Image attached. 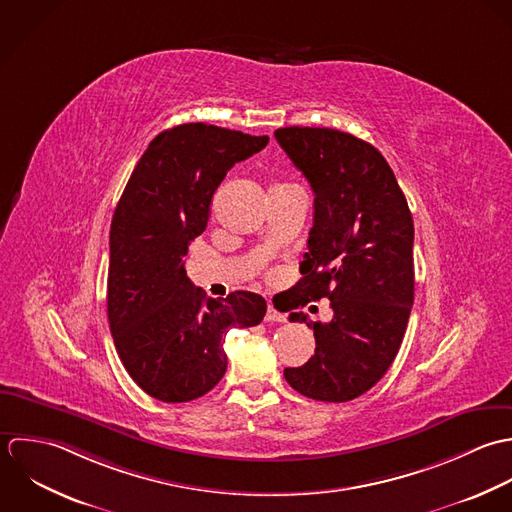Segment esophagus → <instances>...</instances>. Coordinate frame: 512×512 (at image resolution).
Here are the masks:
<instances>
[{
    "label": "esophagus",
    "mask_w": 512,
    "mask_h": 512,
    "mask_svg": "<svg viewBox=\"0 0 512 512\" xmlns=\"http://www.w3.org/2000/svg\"><path fill=\"white\" fill-rule=\"evenodd\" d=\"M265 320H267V322H285L287 316L281 314L273 305H269V307H267V314H265Z\"/></svg>",
    "instance_id": "1"
}]
</instances>
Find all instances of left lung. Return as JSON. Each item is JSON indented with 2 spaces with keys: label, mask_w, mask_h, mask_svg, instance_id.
Returning <instances> with one entry per match:
<instances>
[{
  "label": "left lung",
  "mask_w": 512,
  "mask_h": 512,
  "mask_svg": "<svg viewBox=\"0 0 512 512\" xmlns=\"http://www.w3.org/2000/svg\"><path fill=\"white\" fill-rule=\"evenodd\" d=\"M275 138L305 174L314 219L291 308L328 299L330 322L291 312L314 330V356L285 380L318 402H350L392 366L413 305V219L386 158L334 128L287 126Z\"/></svg>",
  "instance_id": "8db88e82"
}]
</instances>
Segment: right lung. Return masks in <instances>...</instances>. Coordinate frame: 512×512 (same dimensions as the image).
I'll list each match as a JSON object with an SVG mask.
<instances>
[{
	"label": "right lung",
	"mask_w": 512,
	"mask_h": 512,
	"mask_svg": "<svg viewBox=\"0 0 512 512\" xmlns=\"http://www.w3.org/2000/svg\"><path fill=\"white\" fill-rule=\"evenodd\" d=\"M269 136L205 122L160 132L138 160L110 223L108 324L130 378L152 398L182 404L225 374L229 328L263 320L261 295L207 299L186 275L190 243L204 233L225 174Z\"/></svg>",
	"instance_id": "right-lung-1"
}]
</instances>
